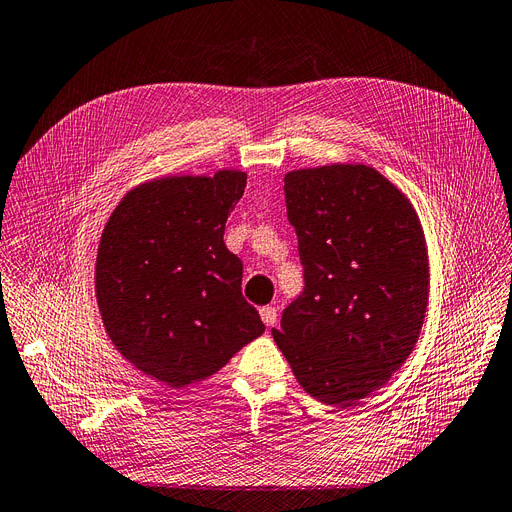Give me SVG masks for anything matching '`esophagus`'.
Listing matches in <instances>:
<instances>
[{"label":"esophagus","mask_w":512,"mask_h":512,"mask_svg":"<svg viewBox=\"0 0 512 512\" xmlns=\"http://www.w3.org/2000/svg\"><path fill=\"white\" fill-rule=\"evenodd\" d=\"M260 319L264 321V325H267V327H273L277 323V309H275V306H262Z\"/></svg>","instance_id":"34e87169"}]
</instances>
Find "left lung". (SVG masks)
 Returning <instances> with one entry per match:
<instances>
[{"instance_id":"1","label":"left lung","mask_w":512,"mask_h":512,"mask_svg":"<svg viewBox=\"0 0 512 512\" xmlns=\"http://www.w3.org/2000/svg\"><path fill=\"white\" fill-rule=\"evenodd\" d=\"M304 292L273 338L317 401L353 407L384 386L414 351L431 271L407 195L363 163L285 174Z\"/></svg>"}]
</instances>
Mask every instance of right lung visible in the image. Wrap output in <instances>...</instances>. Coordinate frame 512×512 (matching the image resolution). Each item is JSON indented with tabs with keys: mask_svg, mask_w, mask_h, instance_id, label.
<instances>
[{
	"mask_svg": "<svg viewBox=\"0 0 512 512\" xmlns=\"http://www.w3.org/2000/svg\"><path fill=\"white\" fill-rule=\"evenodd\" d=\"M248 174H170L132 187L100 233L94 290L105 332L138 372L168 388L216 374L264 332L241 294L224 222Z\"/></svg>",
	"mask_w": 512,
	"mask_h": 512,
	"instance_id": "1",
	"label": "right lung"
}]
</instances>
